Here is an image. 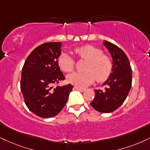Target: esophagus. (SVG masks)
<instances>
[{
    "mask_svg": "<svg viewBox=\"0 0 150 150\" xmlns=\"http://www.w3.org/2000/svg\"><path fill=\"white\" fill-rule=\"evenodd\" d=\"M74 88L76 89V90H77V91H80V92L84 91V90H85L84 88H79V87H77V86H75V87H74Z\"/></svg>",
    "mask_w": 150,
    "mask_h": 150,
    "instance_id": "esophagus-1",
    "label": "esophagus"
}]
</instances>
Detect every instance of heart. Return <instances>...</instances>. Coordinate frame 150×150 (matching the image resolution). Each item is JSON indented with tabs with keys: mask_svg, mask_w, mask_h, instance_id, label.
<instances>
[{
	"mask_svg": "<svg viewBox=\"0 0 150 150\" xmlns=\"http://www.w3.org/2000/svg\"><path fill=\"white\" fill-rule=\"evenodd\" d=\"M77 57L87 60L84 66V72L73 73L67 77L71 84L79 87L87 86L92 84L97 78L99 82L105 81L110 77L113 71V62L103 50L91 45L79 47L74 50ZM58 65L65 73H71L75 69V62L69 54L63 52L59 56Z\"/></svg>",
	"mask_w": 150,
	"mask_h": 150,
	"instance_id": "obj_1",
	"label": "heart"
}]
</instances>
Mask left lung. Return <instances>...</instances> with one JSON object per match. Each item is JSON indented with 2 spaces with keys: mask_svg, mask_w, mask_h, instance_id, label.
Here are the masks:
<instances>
[{
  "mask_svg": "<svg viewBox=\"0 0 150 150\" xmlns=\"http://www.w3.org/2000/svg\"><path fill=\"white\" fill-rule=\"evenodd\" d=\"M113 59V72L102 84L105 90H95L96 96L91 103L100 113H111L122 105L127 97L132 82L129 61L122 49L109 41L104 42Z\"/></svg>",
  "mask_w": 150,
  "mask_h": 150,
  "instance_id": "1",
  "label": "left lung"
}]
</instances>
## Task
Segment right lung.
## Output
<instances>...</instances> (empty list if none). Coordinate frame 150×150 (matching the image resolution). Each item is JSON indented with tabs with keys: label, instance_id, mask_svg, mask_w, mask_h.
<instances>
[{
	"label": "right lung",
	"instance_id": "1",
	"mask_svg": "<svg viewBox=\"0 0 150 150\" xmlns=\"http://www.w3.org/2000/svg\"><path fill=\"white\" fill-rule=\"evenodd\" d=\"M61 42L44 43L34 49L23 66L21 91L27 107L38 116L57 115L66 105L73 86H58L65 79L57 59ZM57 86L54 87V84Z\"/></svg>",
	"mask_w": 150,
	"mask_h": 150
}]
</instances>
